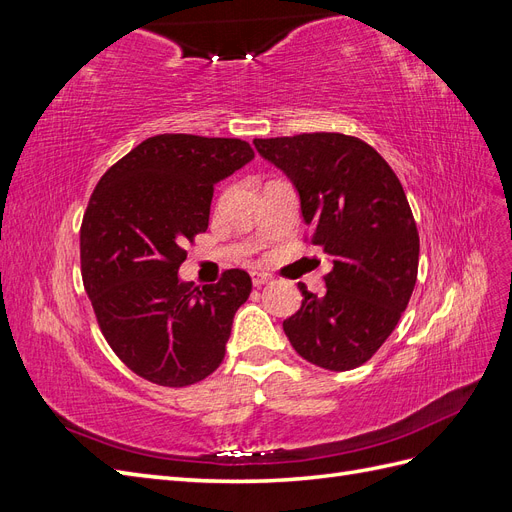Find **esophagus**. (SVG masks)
<instances>
[{
	"label": "esophagus",
	"instance_id": "esophagus-1",
	"mask_svg": "<svg viewBox=\"0 0 512 512\" xmlns=\"http://www.w3.org/2000/svg\"><path fill=\"white\" fill-rule=\"evenodd\" d=\"M250 277H252V284H254V286L269 284V280H271V277H269L267 273H260V271H252V273H250Z\"/></svg>",
	"mask_w": 512,
	"mask_h": 512
}]
</instances>
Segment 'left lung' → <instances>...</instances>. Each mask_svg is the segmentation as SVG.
<instances>
[{
  "label": "left lung",
  "mask_w": 512,
  "mask_h": 512,
  "mask_svg": "<svg viewBox=\"0 0 512 512\" xmlns=\"http://www.w3.org/2000/svg\"><path fill=\"white\" fill-rule=\"evenodd\" d=\"M256 151L290 179L312 243L333 265L327 292L299 284L303 303L284 320L292 348L329 371L369 361L408 307L418 232L404 188L361 138L314 132L256 138Z\"/></svg>",
  "instance_id": "1"
}]
</instances>
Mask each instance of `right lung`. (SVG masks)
<instances>
[{
  "mask_svg": "<svg viewBox=\"0 0 512 512\" xmlns=\"http://www.w3.org/2000/svg\"><path fill=\"white\" fill-rule=\"evenodd\" d=\"M254 160L239 138L158 134L111 166L81 226V271L100 329L134 374L188 386L224 361L232 318L252 292L230 269L218 284L179 277L183 250L209 226L215 183Z\"/></svg>",
  "mask_w": 512,
  "mask_h": 512,
  "instance_id": "right-lung-1",
  "label": "right lung"
}]
</instances>
